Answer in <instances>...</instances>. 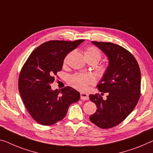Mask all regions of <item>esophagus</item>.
Wrapping results in <instances>:
<instances>
[{
  "instance_id": "34e87169",
  "label": "esophagus",
  "mask_w": 153,
  "mask_h": 153,
  "mask_svg": "<svg viewBox=\"0 0 153 153\" xmlns=\"http://www.w3.org/2000/svg\"><path fill=\"white\" fill-rule=\"evenodd\" d=\"M80 98L82 100H88L89 97H88V95L87 94V93H80Z\"/></svg>"
}]
</instances>
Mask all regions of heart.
<instances>
[{
    "label": "heart",
    "instance_id": "b5f03b06",
    "mask_svg": "<svg viewBox=\"0 0 153 153\" xmlns=\"http://www.w3.org/2000/svg\"><path fill=\"white\" fill-rule=\"evenodd\" d=\"M84 56L87 60H96L97 62L102 58V53L97 48L95 47H88L84 51ZM68 56L66 57L65 63L67 62ZM95 82L94 77L88 74H76L70 76L69 83L71 86L80 91H86L88 89L91 85Z\"/></svg>",
    "mask_w": 153,
    "mask_h": 153
}]
</instances>
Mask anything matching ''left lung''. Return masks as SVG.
Segmentation results:
<instances>
[{"label":"left lung","instance_id":"8db88e82","mask_svg":"<svg viewBox=\"0 0 153 153\" xmlns=\"http://www.w3.org/2000/svg\"><path fill=\"white\" fill-rule=\"evenodd\" d=\"M92 43L106 54L109 64L97 86L100 92L108 95L105 100L100 94L89 95L97 108L89 119L97 126L108 129L123 122L137 104L141 94L140 69L133 55L124 47L111 42Z\"/></svg>","mask_w":153,"mask_h":153}]
</instances>
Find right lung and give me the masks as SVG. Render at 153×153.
Segmentation results:
<instances>
[{"instance_id":"1","label":"right lung","mask_w":153,"mask_h":153,"mask_svg":"<svg viewBox=\"0 0 153 153\" xmlns=\"http://www.w3.org/2000/svg\"><path fill=\"white\" fill-rule=\"evenodd\" d=\"M83 41H48L36 48L24 64L18 90L28 112L39 124L49 126L62 120L71 104L79 100L80 94L74 88L53 91L51 84L62 70L66 56Z\"/></svg>"}]
</instances>
